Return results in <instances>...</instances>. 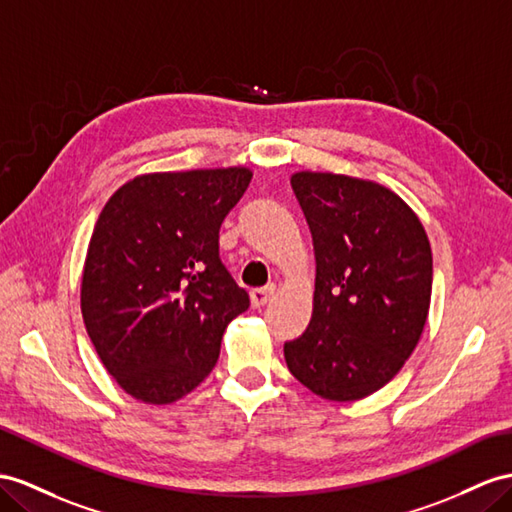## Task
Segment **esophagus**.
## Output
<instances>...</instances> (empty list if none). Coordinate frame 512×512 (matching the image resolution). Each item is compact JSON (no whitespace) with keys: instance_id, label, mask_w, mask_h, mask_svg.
Segmentation results:
<instances>
[{"instance_id":"obj_1","label":"esophagus","mask_w":512,"mask_h":512,"mask_svg":"<svg viewBox=\"0 0 512 512\" xmlns=\"http://www.w3.org/2000/svg\"><path fill=\"white\" fill-rule=\"evenodd\" d=\"M274 290H277V287H274V285L257 287V290H253V292H251V303H253V307H264V305H268L270 298L274 296Z\"/></svg>"}]
</instances>
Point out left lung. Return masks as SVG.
Segmentation results:
<instances>
[{"mask_svg":"<svg viewBox=\"0 0 512 512\" xmlns=\"http://www.w3.org/2000/svg\"><path fill=\"white\" fill-rule=\"evenodd\" d=\"M290 181L313 238L316 292L307 331L283 346L285 363L316 396L355 402L385 387L422 337L428 235L381 183L311 170Z\"/></svg>","mask_w":512,"mask_h":512,"instance_id":"1","label":"left lung"}]
</instances>
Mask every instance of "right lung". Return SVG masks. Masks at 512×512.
<instances>
[{
    "label": "right lung",
    "mask_w": 512,
    "mask_h": 512,
    "mask_svg": "<svg viewBox=\"0 0 512 512\" xmlns=\"http://www.w3.org/2000/svg\"><path fill=\"white\" fill-rule=\"evenodd\" d=\"M244 166L151 173L116 190L88 244L82 316L101 363L129 396L170 404L214 370L227 324L251 300L218 255Z\"/></svg>",
    "instance_id": "obj_1"
}]
</instances>
